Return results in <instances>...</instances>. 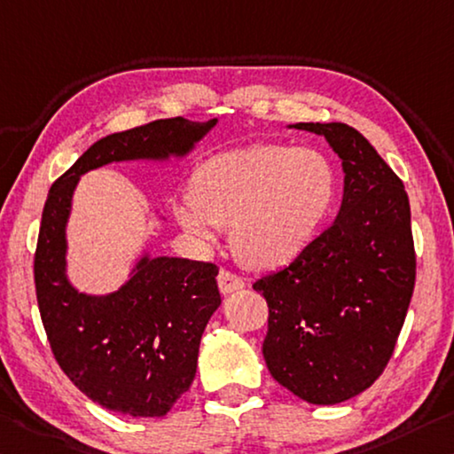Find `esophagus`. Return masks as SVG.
<instances>
[{
    "instance_id": "34e87169",
    "label": "esophagus",
    "mask_w": 454,
    "mask_h": 454,
    "mask_svg": "<svg viewBox=\"0 0 454 454\" xmlns=\"http://www.w3.org/2000/svg\"><path fill=\"white\" fill-rule=\"evenodd\" d=\"M218 286H220L222 293H232V291L242 289L244 280L239 275H236V272L222 269L218 272Z\"/></svg>"
}]
</instances>
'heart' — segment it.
I'll list each match as a JSON object with an SVG mask.
<instances>
[{
    "label": "heart",
    "instance_id": "b5f03b06",
    "mask_svg": "<svg viewBox=\"0 0 454 454\" xmlns=\"http://www.w3.org/2000/svg\"><path fill=\"white\" fill-rule=\"evenodd\" d=\"M335 193L337 171L321 151L261 143L207 160L193 174L192 200L176 215L201 240L230 226L232 250L244 264L275 269L311 244Z\"/></svg>",
    "mask_w": 454,
    "mask_h": 454
}]
</instances>
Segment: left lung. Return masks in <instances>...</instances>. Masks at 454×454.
Returning <instances> with one entry per match:
<instances>
[{"label": "left lung", "mask_w": 454, "mask_h": 454, "mask_svg": "<svg viewBox=\"0 0 454 454\" xmlns=\"http://www.w3.org/2000/svg\"><path fill=\"white\" fill-rule=\"evenodd\" d=\"M343 161L337 218L291 264L253 283L269 305L270 376L309 404H337L382 376L404 325L416 253L404 184L345 123H297Z\"/></svg>", "instance_id": "1"}]
</instances>
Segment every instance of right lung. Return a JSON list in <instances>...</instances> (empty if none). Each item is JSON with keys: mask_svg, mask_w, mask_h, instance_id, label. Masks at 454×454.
Listing matches in <instances>:
<instances>
[{"mask_svg": "<svg viewBox=\"0 0 454 454\" xmlns=\"http://www.w3.org/2000/svg\"><path fill=\"white\" fill-rule=\"evenodd\" d=\"M215 125L151 121L97 141L48 192L34 254L42 325L62 372L113 412L160 419L190 390L207 319L222 303L214 262L143 258L109 297L76 293L64 277V226L78 176L111 161L182 155Z\"/></svg>", "mask_w": 454, "mask_h": 454, "instance_id": "obj_1", "label": "right lung"}]
</instances>
